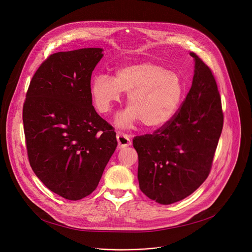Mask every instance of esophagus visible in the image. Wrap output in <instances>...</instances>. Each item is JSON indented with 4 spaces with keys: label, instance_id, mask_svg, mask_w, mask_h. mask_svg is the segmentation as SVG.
<instances>
[{
    "label": "esophagus",
    "instance_id": "obj_1",
    "mask_svg": "<svg viewBox=\"0 0 252 252\" xmlns=\"http://www.w3.org/2000/svg\"><path fill=\"white\" fill-rule=\"evenodd\" d=\"M117 140H118V147L119 149H124L128 146H130V139L129 136L126 133L123 132H118L117 133Z\"/></svg>",
    "mask_w": 252,
    "mask_h": 252
}]
</instances>
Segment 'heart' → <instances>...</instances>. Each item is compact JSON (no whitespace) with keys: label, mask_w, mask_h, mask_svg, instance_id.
<instances>
[{"label":"heart","mask_w":252,"mask_h":252,"mask_svg":"<svg viewBox=\"0 0 252 252\" xmlns=\"http://www.w3.org/2000/svg\"><path fill=\"white\" fill-rule=\"evenodd\" d=\"M122 92L128 93L129 107L118 117L120 126L141 122L146 127L159 128L176 115L183 101L185 83L177 71L155 62L125 64L116 70L114 79L105 75L94 79L91 95L97 112H111L113 104L121 100Z\"/></svg>","instance_id":"obj_1"}]
</instances>
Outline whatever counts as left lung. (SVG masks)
<instances>
[{
    "mask_svg": "<svg viewBox=\"0 0 252 252\" xmlns=\"http://www.w3.org/2000/svg\"><path fill=\"white\" fill-rule=\"evenodd\" d=\"M191 88L174 116L152 134L134 136L140 190L160 204L179 201L207 178L223 126L221 98L210 67L193 52Z\"/></svg>",
    "mask_w": 252,
    "mask_h": 252,
    "instance_id": "1",
    "label": "left lung"
}]
</instances>
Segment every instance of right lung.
Wrapping results in <instances>:
<instances>
[{"instance_id":"obj_1","label":"right lung","mask_w":252,"mask_h":252,"mask_svg":"<svg viewBox=\"0 0 252 252\" xmlns=\"http://www.w3.org/2000/svg\"><path fill=\"white\" fill-rule=\"evenodd\" d=\"M101 52L89 48L48 57L23 106L30 165L50 190L68 200L96 189L118 145L115 128L92 103L91 78Z\"/></svg>"}]
</instances>
